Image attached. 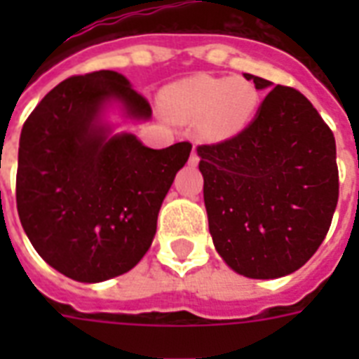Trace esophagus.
<instances>
[{
    "label": "esophagus",
    "instance_id": "1",
    "mask_svg": "<svg viewBox=\"0 0 359 359\" xmlns=\"http://www.w3.org/2000/svg\"><path fill=\"white\" fill-rule=\"evenodd\" d=\"M197 163H199V154H197L196 147H194V151L190 154V165H197Z\"/></svg>",
    "mask_w": 359,
    "mask_h": 359
}]
</instances>
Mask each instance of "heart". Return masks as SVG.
<instances>
[{
  "mask_svg": "<svg viewBox=\"0 0 359 359\" xmlns=\"http://www.w3.org/2000/svg\"><path fill=\"white\" fill-rule=\"evenodd\" d=\"M165 104L179 121H201L203 132L210 140H227L253 119L259 91L244 78L196 76L169 87Z\"/></svg>",
  "mask_w": 359,
  "mask_h": 359,
  "instance_id": "1",
  "label": "heart"
}]
</instances>
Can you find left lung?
<instances>
[{"mask_svg": "<svg viewBox=\"0 0 359 359\" xmlns=\"http://www.w3.org/2000/svg\"><path fill=\"white\" fill-rule=\"evenodd\" d=\"M197 154L208 229L235 272L273 279L311 259L332 225L339 171L334 132L300 91L276 86L242 132Z\"/></svg>", "mask_w": 359, "mask_h": 359, "instance_id": "8db88e82", "label": "left lung"}]
</instances>
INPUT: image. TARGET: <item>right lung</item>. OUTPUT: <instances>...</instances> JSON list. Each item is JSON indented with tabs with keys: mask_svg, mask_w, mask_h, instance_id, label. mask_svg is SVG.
<instances>
[{
	"mask_svg": "<svg viewBox=\"0 0 359 359\" xmlns=\"http://www.w3.org/2000/svg\"><path fill=\"white\" fill-rule=\"evenodd\" d=\"M119 100L149 119L151 104L114 70L55 86L20 135L16 208L25 235L67 278L97 283L128 272L151 248L162 207L191 143L149 149L132 134L108 137L100 109Z\"/></svg>",
	"mask_w": 359,
	"mask_h": 359,
	"instance_id": "obj_1",
	"label": "right lung"
}]
</instances>
